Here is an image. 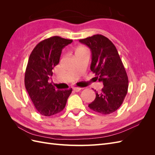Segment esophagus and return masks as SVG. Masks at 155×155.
Listing matches in <instances>:
<instances>
[{"label": "esophagus", "instance_id": "34e87169", "mask_svg": "<svg viewBox=\"0 0 155 155\" xmlns=\"http://www.w3.org/2000/svg\"><path fill=\"white\" fill-rule=\"evenodd\" d=\"M81 89V88L80 87H74L73 88V90L75 91V92H79V91H80Z\"/></svg>", "mask_w": 155, "mask_h": 155}]
</instances>
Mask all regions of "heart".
Here are the masks:
<instances>
[{
	"label": "heart",
	"instance_id": "b5f03b06",
	"mask_svg": "<svg viewBox=\"0 0 155 155\" xmlns=\"http://www.w3.org/2000/svg\"><path fill=\"white\" fill-rule=\"evenodd\" d=\"M87 51V50L83 47H79L76 50V55L78 54H80V53H83V52H86Z\"/></svg>",
	"mask_w": 155,
	"mask_h": 155
}]
</instances>
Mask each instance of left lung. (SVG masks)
I'll return each instance as SVG.
<instances>
[{"mask_svg":"<svg viewBox=\"0 0 155 155\" xmlns=\"http://www.w3.org/2000/svg\"><path fill=\"white\" fill-rule=\"evenodd\" d=\"M91 49V70L102 82L101 91L88 107L101 114L115 112L122 104L128 91V77L114 44L102 35H94L79 40Z\"/></svg>","mask_w":155,"mask_h":155,"instance_id":"1","label":"left lung"}]
</instances>
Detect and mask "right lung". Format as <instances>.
I'll list each match as a JSON object with an SVG mask.
<instances>
[{
  "instance_id": "add662e5",
  "label": "right lung",
  "mask_w": 155,
  "mask_h": 155,
  "mask_svg": "<svg viewBox=\"0 0 155 155\" xmlns=\"http://www.w3.org/2000/svg\"><path fill=\"white\" fill-rule=\"evenodd\" d=\"M72 40L59 36L51 37L36 45L30 55L25 76V85L30 99L39 113L51 116L61 112L72 89L55 90L52 70L58 64L62 49Z\"/></svg>"
}]
</instances>
